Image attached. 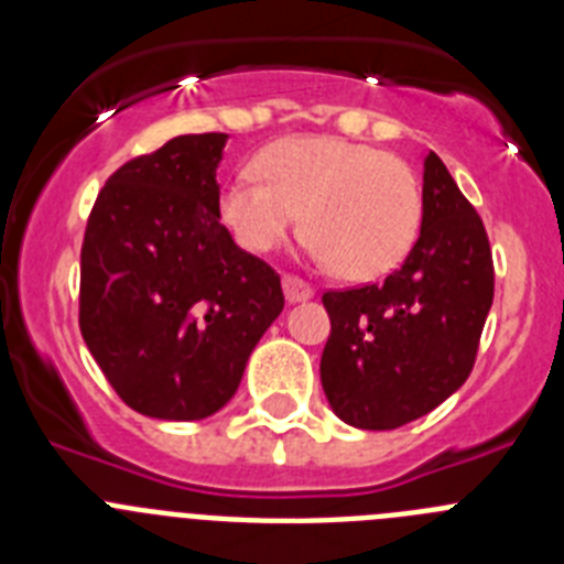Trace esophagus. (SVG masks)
I'll list each match as a JSON object with an SVG mask.
<instances>
[{
    "instance_id": "esophagus-1",
    "label": "esophagus",
    "mask_w": 564,
    "mask_h": 564,
    "mask_svg": "<svg viewBox=\"0 0 564 564\" xmlns=\"http://www.w3.org/2000/svg\"><path fill=\"white\" fill-rule=\"evenodd\" d=\"M282 288H285V299L291 302V305H296V302H305V299L313 296V288L307 285L305 279L291 276V273L282 279Z\"/></svg>"
}]
</instances>
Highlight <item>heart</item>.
<instances>
[{
  "mask_svg": "<svg viewBox=\"0 0 564 564\" xmlns=\"http://www.w3.org/2000/svg\"><path fill=\"white\" fill-rule=\"evenodd\" d=\"M257 169L262 178L239 172L220 194L223 223L246 251H276L305 223L313 257L350 279L383 276L410 253L423 197L395 154L302 134L262 149Z\"/></svg>",
  "mask_w": 564,
  "mask_h": 564,
  "instance_id": "b5f03b06",
  "label": "heart"
}]
</instances>
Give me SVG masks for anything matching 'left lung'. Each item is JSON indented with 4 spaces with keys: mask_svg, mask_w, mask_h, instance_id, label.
<instances>
[{
    "mask_svg": "<svg viewBox=\"0 0 564 564\" xmlns=\"http://www.w3.org/2000/svg\"><path fill=\"white\" fill-rule=\"evenodd\" d=\"M495 299L480 214L435 152L423 161V220L403 265L381 285L327 291L322 387L358 430H398L463 387Z\"/></svg>",
    "mask_w": 564,
    "mask_h": 564,
    "instance_id": "left-lung-1",
    "label": "left lung"
}]
</instances>
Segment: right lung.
Returning <instances> with one entry per match:
<instances>
[{"mask_svg": "<svg viewBox=\"0 0 564 564\" xmlns=\"http://www.w3.org/2000/svg\"><path fill=\"white\" fill-rule=\"evenodd\" d=\"M226 141L181 134L123 163L84 231V341L121 401L161 421L223 410L285 307L279 273L220 223Z\"/></svg>", "mask_w": 564, "mask_h": 564, "instance_id": "obj_1", "label": "right lung"}]
</instances>
